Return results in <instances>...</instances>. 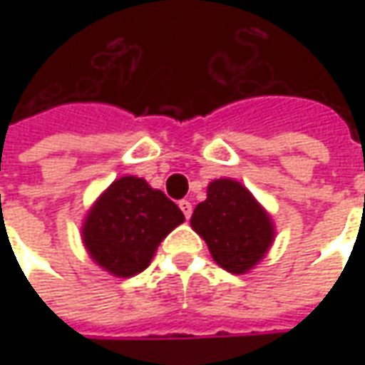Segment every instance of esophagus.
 Instances as JSON below:
<instances>
[{
    "instance_id": "esophagus-1",
    "label": "esophagus",
    "mask_w": 365,
    "mask_h": 365,
    "mask_svg": "<svg viewBox=\"0 0 365 365\" xmlns=\"http://www.w3.org/2000/svg\"><path fill=\"white\" fill-rule=\"evenodd\" d=\"M180 209H182V213L185 215V219H190L191 211H193V207H191L190 201H185V199H183V201H180Z\"/></svg>"
}]
</instances>
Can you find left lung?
<instances>
[{"label":"left lung","mask_w":365,"mask_h":365,"mask_svg":"<svg viewBox=\"0 0 365 365\" xmlns=\"http://www.w3.org/2000/svg\"><path fill=\"white\" fill-rule=\"evenodd\" d=\"M191 229L209 246L213 260L230 274L258 266L274 245L269 213L237 180L221 178L207 185V199L191 215Z\"/></svg>","instance_id":"1"}]
</instances>
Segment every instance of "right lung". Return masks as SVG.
<instances>
[{
	"instance_id": "add662e5",
	"label": "right lung",
	"mask_w": 365,
	"mask_h": 365,
	"mask_svg": "<svg viewBox=\"0 0 365 365\" xmlns=\"http://www.w3.org/2000/svg\"><path fill=\"white\" fill-rule=\"evenodd\" d=\"M185 217L174 201L136 175H123L90 207L82 222L86 252L115 277L148 268L160 242Z\"/></svg>"
}]
</instances>
